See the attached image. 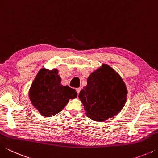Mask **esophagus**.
I'll list each match as a JSON object with an SVG mask.
<instances>
[{
	"instance_id": "esophagus-1",
	"label": "esophagus",
	"mask_w": 158,
	"mask_h": 158,
	"mask_svg": "<svg viewBox=\"0 0 158 158\" xmlns=\"http://www.w3.org/2000/svg\"><path fill=\"white\" fill-rule=\"evenodd\" d=\"M81 88H77V89H76V90H77V93H79V92L81 91Z\"/></svg>"
}]
</instances>
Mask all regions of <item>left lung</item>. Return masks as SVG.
I'll return each instance as SVG.
<instances>
[{
  "instance_id": "8db88e82",
  "label": "left lung",
  "mask_w": 158,
  "mask_h": 158,
  "mask_svg": "<svg viewBox=\"0 0 158 158\" xmlns=\"http://www.w3.org/2000/svg\"><path fill=\"white\" fill-rule=\"evenodd\" d=\"M127 90L121 76L110 66L102 64L87 79L79 94L86 116L95 121H105L122 110Z\"/></svg>"
}]
</instances>
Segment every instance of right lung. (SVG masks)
I'll return each mask as SVG.
<instances>
[{
  "label": "right lung",
  "instance_id": "1",
  "mask_svg": "<svg viewBox=\"0 0 158 158\" xmlns=\"http://www.w3.org/2000/svg\"><path fill=\"white\" fill-rule=\"evenodd\" d=\"M77 97L76 90L61 84L57 69L42 68L29 90L32 105L42 116L51 117L63 110L69 99Z\"/></svg>",
  "mask_w": 158,
  "mask_h": 158
}]
</instances>
